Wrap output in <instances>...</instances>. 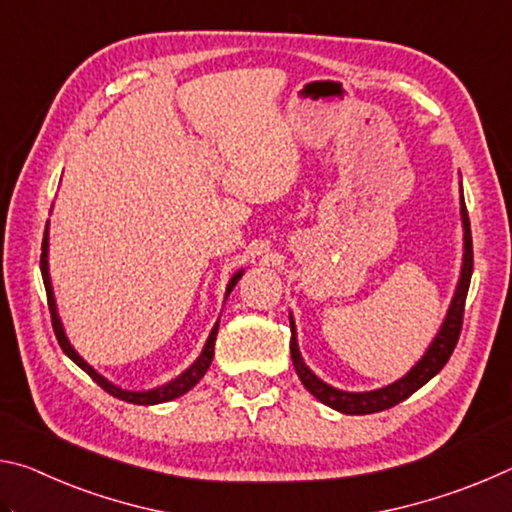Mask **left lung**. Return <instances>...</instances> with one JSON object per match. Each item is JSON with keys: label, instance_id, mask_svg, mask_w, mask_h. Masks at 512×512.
Listing matches in <instances>:
<instances>
[{"label": "left lung", "instance_id": "obj_1", "mask_svg": "<svg viewBox=\"0 0 512 512\" xmlns=\"http://www.w3.org/2000/svg\"><path fill=\"white\" fill-rule=\"evenodd\" d=\"M461 221H463V264H461V275H458V284L454 289L452 302H449V309L443 318V325H440L438 334L433 336L429 348L424 350L418 363L400 377L393 384L384 388H375V391H341V388L329 386L327 381L320 379L314 370H311L305 359H302L300 348H298V332H296V320L293 314H289L291 320V359L293 366L302 384H305L307 391L316 397L318 402H323L329 409L345 413V415H368L377 413L384 409H391V406L404 402L406 397L413 395L418 388H422L431 377H436L440 370H443L445 363L452 357L456 348L458 334H461L463 325V311H465V298L467 289H470V277H472V232H470V219H467L465 210V198H463V185H461Z\"/></svg>", "mask_w": 512, "mask_h": 512}]
</instances>
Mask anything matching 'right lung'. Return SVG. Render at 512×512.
<instances>
[{
  "label": "right lung",
  "mask_w": 512,
  "mask_h": 512,
  "mask_svg": "<svg viewBox=\"0 0 512 512\" xmlns=\"http://www.w3.org/2000/svg\"><path fill=\"white\" fill-rule=\"evenodd\" d=\"M40 271H42V282H45V289H47V302H49V311H51V325H54V332H56V339L60 343V348L67 354L69 359H72L76 366L83 368L88 375L97 381V384L103 388V391L110 393L112 397H117V400H124V402H131V404H142V406H151V404H162V402H171L176 400V397L185 395L187 391H192V388L201 381V377L207 372L214 357V341H216V334H219V320H216L210 336H207V341L203 345L201 354H198L196 361L189 366L187 370L180 372L178 377H173L171 381L162 386H155L149 388V391H126V388H121L117 384H112L110 379H106L101 375V372L94 370L88 361H85L79 352L74 350V345L69 343L67 334H65V327H63V320L58 316V305H56V296H54V284H51V275H49V223L45 228V239H42V257H40ZM246 268H239V271L230 277L228 287H225V300H228L230 291L237 287L239 277L244 275Z\"/></svg>",
  "instance_id": "obj_1"
}]
</instances>
